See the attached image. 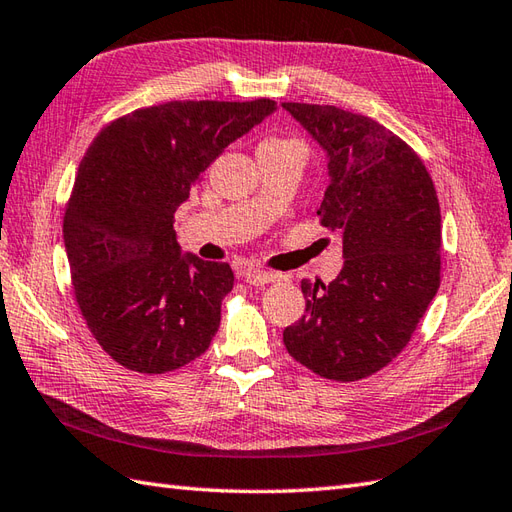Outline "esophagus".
<instances>
[{
  "instance_id": "1",
  "label": "esophagus",
  "mask_w": 512,
  "mask_h": 512,
  "mask_svg": "<svg viewBox=\"0 0 512 512\" xmlns=\"http://www.w3.org/2000/svg\"><path fill=\"white\" fill-rule=\"evenodd\" d=\"M241 278L247 282V285L252 287H265L269 282H276L278 276L271 274V271H263V269H256V267H247L241 271Z\"/></svg>"
}]
</instances>
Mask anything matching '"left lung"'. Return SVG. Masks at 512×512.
I'll return each instance as SVG.
<instances>
[{
	"instance_id": "1",
	"label": "left lung",
	"mask_w": 512,
	"mask_h": 512,
	"mask_svg": "<svg viewBox=\"0 0 512 512\" xmlns=\"http://www.w3.org/2000/svg\"><path fill=\"white\" fill-rule=\"evenodd\" d=\"M328 155L317 214L342 232L344 267L302 280L306 311L285 328L289 355L331 381H359L410 344L440 287V203L429 170L383 124L333 105L282 102Z\"/></svg>"
}]
</instances>
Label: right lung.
I'll return each instance as SVG.
<instances>
[{"label":"right lung","instance_id":"obj_1","mask_svg":"<svg viewBox=\"0 0 512 512\" xmlns=\"http://www.w3.org/2000/svg\"><path fill=\"white\" fill-rule=\"evenodd\" d=\"M274 109L269 98L170 100L111 120L89 144L63 238L78 309L120 366L177 370L217 335L234 274L181 256L173 219L203 170Z\"/></svg>","mask_w":512,"mask_h":512}]
</instances>
